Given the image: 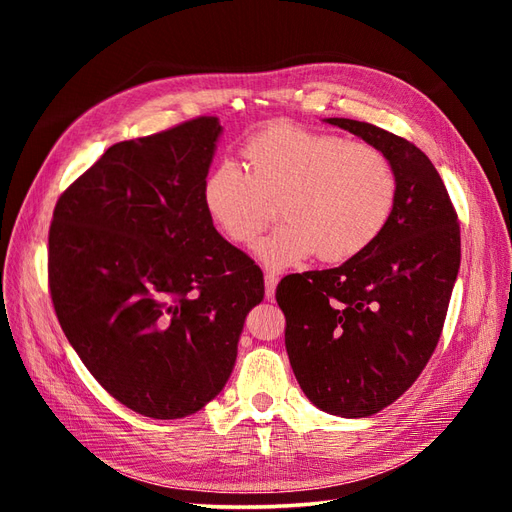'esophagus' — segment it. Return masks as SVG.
<instances>
[{
	"label": "esophagus",
	"instance_id": "34e87169",
	"mask_svg": "<svg viewBox=\"0 0 512 512\" xmlns=\"http://www.w3.org/2000/svg\"><path fill=\"white\" fill-rule=\"evenodd\" d=\"M277 275H273V273H267L265 275V297L267 299H273L275 297V288H277Z\"/></svg>",
	"mask_w": 512,
	"mask_h": 512
}]
</instances>
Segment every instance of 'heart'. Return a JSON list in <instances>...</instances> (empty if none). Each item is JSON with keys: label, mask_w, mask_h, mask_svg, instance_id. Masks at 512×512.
<instances>
[{"label": "heart", "mask_w": 512, "mask_h": 512, "mask_svg": "<svg viewBox=\"0 0 512 512\" xmlns=\"http://www.w3.org/2000/svg\"><path fill=\"white\" fill-rule=\"evenodd\" d=\"M245 168L224 160L200 188L205 213L232 243H250L282 200L286 222L254 247L262 265L282 271L322 256L363 254L389 226L397 203L395 170L380 149L292 123L252 136Z\"/></svg>", "instance_id": "b5f03b06"}]
</instances>
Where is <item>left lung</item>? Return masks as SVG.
<instances>
[{
    "label": "left lung",
    "instance_id": "left-lung-1",
    "mask_svg": "<svg viewBox=\"0 0 512 512\" xmlns=\"http://www.w3.org/2000/svg\"><path fill=\"white\" fill-rule=\"evenodd\" d=\"M324 123L389 158L397 177L395 211L363 254L282 280L275 299L305 397L327 414L363 418L404 395L436 350L461 239L442 177L421 149L365 121Z\"/></svg>",
    "mask_w": 512,
    "mask_h": 512
}]
</instances>
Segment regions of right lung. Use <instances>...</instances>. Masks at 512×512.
Wrapping results in <instances>:
<instances>
[{"label":"right lung","instance_id":"obj_1","mask_svg":"<svg viewBox=\"0 0 512 512\" xmlns=\"http://www.w3.org/2000/svg\"><path fill=\"white\" fill-rule=\"evenodd\" d=\"M222 132L218 117H198L108 147L53 211L61 329L108 393L160 421L220 395L245 316L265 297L254 260L200 200Z\"/></svg>","mask_w":512,"mask_h":512}]
</instances>
